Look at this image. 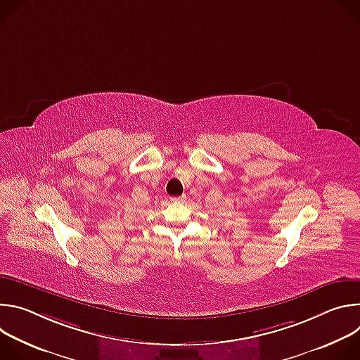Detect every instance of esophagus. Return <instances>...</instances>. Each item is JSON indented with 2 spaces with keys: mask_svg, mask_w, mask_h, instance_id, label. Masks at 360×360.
Here are the masks:
<instances>
[{
  "mask_svg": "<svg viewBox=\"0 0 360 360\" xmlns=\"http://www.w3.org/2000/svg\"><path fill=\"white\" fill-rule=\"evenodd\" d=\"M186 199V196L185 195H182V196H178V198H172V200H175V202H184Z\"/></svg>",
  "mask_w": 360,
  "mask_h": 360,
  "instance_id": "1",
  "label": "esophagus"
}]
</instances>
